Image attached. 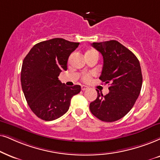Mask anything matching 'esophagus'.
<instances>
[{
  "instance_id": "obj_1",
  "label": "esophagus",
  "mask_w": 160,
  "mask_h": 160,
  "mask_svg": "<svg viewBox=\"0 0 160 160\" xmlns=\"http://www.w3.org/2000/svg\"><path fill=\"white\" fill-rule=\"evenodd\" d=\"M88 88V87L87 86H84V85H82V86H81V89L82 91H85V90H87Z\"/></svg>"
}]
</instances>
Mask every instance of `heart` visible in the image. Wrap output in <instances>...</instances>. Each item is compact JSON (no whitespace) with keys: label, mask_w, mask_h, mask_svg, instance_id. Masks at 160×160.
<instances>
[{"label":"heart","mask_w":160,"mask_h":160,"mask_svg":"<svg viewBox=\"0 0 160 160\" xmlns=\"http://www.w3.org/2000/svg\"><path fill=\"white\" fill-rule=\"evenodd\" d=\"M96 52V51H95V50H94V49L88 50V51L86 52V54H89V53H92V52ZM92 74H85V75H84L83 77H82V80H83L84 81H86V82L89 81L91 78H92Z\"/></svg>","instance_id":"b5f03b06"}]
</instances>
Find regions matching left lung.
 <instances>
[{
	"instance_id": "1",
	"label": "left lung",
	"mask_w": 160,
	"mask_h": 160,
	"mask_svg": "<svg viewBox=\"0 0 160 160\" xmlns=\"http://www.w3.org/2000/svg\"><path fill=\"white\" fill-rule=\"evenodd\" d=\"M92 45L103 58L100 80L110 86L105 96L97 90L98 98L90 103V111L99 120L114 122L128 114L138 98L142 84L140 64L134 54L117 40Z\"/></svg>"
}]
</instances>
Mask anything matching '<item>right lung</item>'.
<instances>
[{"mask_svg":"<svg viewBox=\"0 0 160 160\" xmlns=\"http://www.w3.org/2000/svg\"><path fill=\"white\" fill-rule=\"evenodd\" d=\"M79 43L53 38L35 44L24 58L21 81L28 105L36 116L46 121L67 112L71 99L81 90L79 85L67 86L58 80L67 70L68 57Z\"/></svg>","mask_w":160,"mask_h":160,"instance_id":"add662e5","label":"right lung"}]
</instances>
